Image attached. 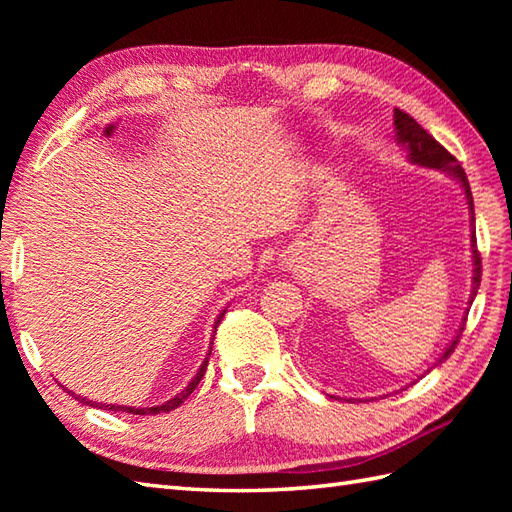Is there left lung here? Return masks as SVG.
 I'll return each instance as SVG.
<instances>
[{"instance_id": "obj_1", "label": "left lung", "mask_w": 512, "mask_h": 512, "mask_svg": "<svg viewBox=\"0 0 512 512\" xmlns=\"http://www.w3.org/2000/svg\"><path fill=\"white\" fill-rule=\"evenodd\" d=\"M394 127H396V140L398 145H402L407 149V158L413 162V165L418 167H427V169H438V171H447L453 180H458L464 189L466 195V204H469V213H471V253H473V290H471V297H469V306L473 303L475 295H477V288H480V281H482V257L477 253V242H475V211H473V195H471V187H469V180H466V173L460 167V162L455 160L447 149H444L436 138H433L427 129L420 127L416 121L409 114H405L402 110H394ZM469 314V312H466ZM466 325V317L462 319V325L458 330V336L444 347V352L440 354V358L433 367H438L440 363L447 361V358L453 354L455 345H458L462 330ZM416 383V380H413Z\"/></svg>"}]
</instances>
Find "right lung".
<instances>
[{
  "label": "right lung",
  "instance_id": "add662e5",
  "mask_svg": "<svg viewBox=\"0 0 512 512\" xmlns=\"http://www.w3.org/2000/svg\"><path fill=\"white\" fill-rule=\"evenodd\" d=\"M224 312L226 310H222L220 312V317L215 319V325L213 328H217V325H220V321H222V317H224ZM213 336H215V330H213ZM209 356H211V347H209V354H206V358H204V363L200 365V369H198V374H195L193 378H191V383L184 387L180 394H176L173 398H169L167 402H162V405H156V407H129V405H107V402H96V400H88V398H83V396H79V394H74V391H70V389H65L68 391V394L74 398V400H79V402H83V405H88V407H96V409H105V411H125V413H134V416H149V413H165V411H171V409H176V407H180L184 400H187L189 396H191V391L198 387V383L202 380V376H204V372H206V363H209Z\"/></svg>",
  "mask_w": 512,
  "mask_h": 512
}]
</instances>
